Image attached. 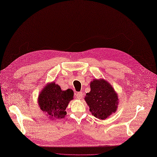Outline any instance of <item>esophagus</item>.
I'll return each mask as SVG.
<instances>
[{
  "mask_svg": "<svg viewBox=\"0 0 157 157\" xmlns=\"http://www.w3.org/2000/svg\"><path fill=\"white\" fill-rule=\"evenodd\" d=\"M82 97V92H78L76 94V98L78 99H81Z\"/></svg>",
  "mask_w": 157,
  "mask_h": 157,
  "instance_id": "obj_1",
  "label": "esophagus"
}]
</instances>
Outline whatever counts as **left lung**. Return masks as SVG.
Segmentation results:
<instances>
[{"instance_id": "obj_1", "label": "left lung", "mask_w": 157, "mask_h": 157, "mask_svg": "<svg viewBox=\"0 0 157 157\" xmlns=\"http://www.w3.org/2000/svg\"><path fill=\"white\" fill-rule=\"evenodd\" d=\"M90 88L91 91L86 93L84 99L94 117L105 120L116 112L119 99L108 81L103 79H94L90 83Z\"/></svg>"}]
</instances>
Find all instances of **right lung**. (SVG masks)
<instances>
[{
	"label": "right lung",
	"mask_w": 157,
	"mask_h": 157,
	"mask_svg": "<svg viewBox=\"0 0 157 157\" xmlns=\"http://www.w3.org/2000/svg\"><path fill=\"white\" fill-rule=\"evenodd\" d=\"M73 95L71 89L63 91L58 84L52 82L42 90L38 96V104L51 120L62 119L66 115V107L73 99Z\"/></svg>",
	"instance_id": "right-lung-1"
}]
</instances>
